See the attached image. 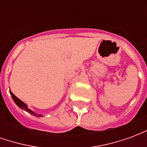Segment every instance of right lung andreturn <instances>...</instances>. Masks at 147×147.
<instances>
[{
    "mask_svg": "<svg viewBox=\"0 0 147 147\" xmlns=\"http://www.w3.org/2000/svg\"><path fill=\"white\" fill-rule=\"evenodd\" d=\"M10 94H11V98H12V99H13V101L15 102V103H16V104L20 108L22 109H24V110L27 111V113H29L30 114L34 115V116H35V117H43V115H41V114H37L35 113L34 112H33L32 110H30V109L27 107V104H25L24 102H22V101H21L20 99L18 98L15 95V94H13V93L11 92V91H10Z\"/></svg>",
    "mask_w": 147,
    "mask_h": 147,
    "instance_id": "obj_1",
    "label": "right lung"
}]
</instances>
